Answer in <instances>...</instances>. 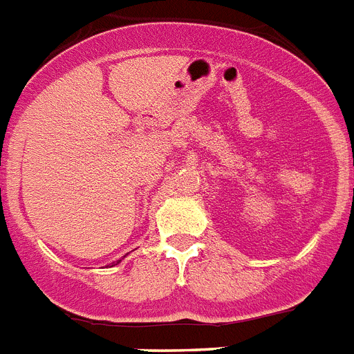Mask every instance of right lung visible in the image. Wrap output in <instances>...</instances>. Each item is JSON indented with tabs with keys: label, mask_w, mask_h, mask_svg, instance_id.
Masks as SVG:
<instances>
[{
	"label": "right lung",
	"mask_w": 354,
	"mask_h": 354,
	"mask_svg": "<svg viewBox=\"0 0 354 354\" xmlns=\"http://www.w3.org/2000/svg\"><path fill=\"white\" fill-rule=\"evenodd\" d=\"M118 262H120V261H118ZM118 262H117V264H118Z\"/></svg>",
	"instance_id": "add662e5"
}]
</instances>
